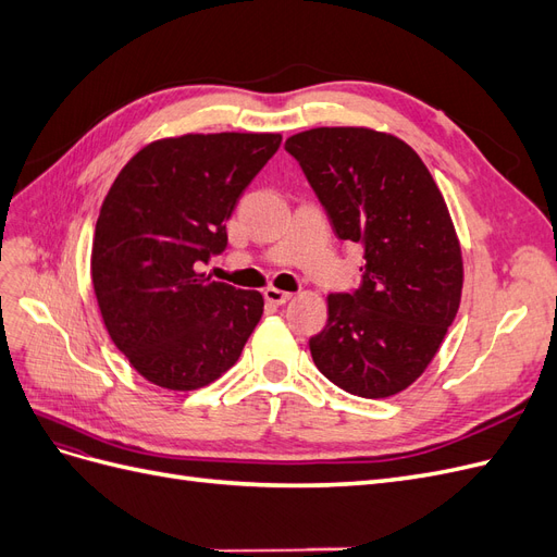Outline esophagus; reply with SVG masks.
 Listing matches in <instances>:
<instances>
[{
	"mask_svg": "<svg viewBox=\"0 0 557 557\" xmlns=\"http://www.w3.org/2000/svg\"><path fill=\"white\" fill-rule=\"evenodd\" d=\"M262 295H264V299H267V305H274V307L285 305V301H288V299L293 297L290 293L278 290V288H267Z\"/></svg>",
	"mask_w": 557,
	"mask_h": 557,
	"instance_id": "obj_1",
	"label": "esophagus"
}]
</instances>
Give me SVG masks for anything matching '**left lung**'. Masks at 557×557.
I'll use <instances>...</instances> for the list:
<instances>
[{
  "label": "left lung",
  "instance_id": "1",
  "mask_svg": "<svg viewBox=\"0 0 557 557\" xmlns=\"http://www.w3.org/2000/svg\"><path fill=\"white\" fill-rule=\"evenodd\" d=\"M285 150L336 237L364 248L362 285L327 297L311 358L350 395H397L425 372L460 309L462 250L444 195L416 150L385 132L315 127Z\"/></svg>",
  "mask_w": 557,
  "mask_h": 557
}]
</instances>
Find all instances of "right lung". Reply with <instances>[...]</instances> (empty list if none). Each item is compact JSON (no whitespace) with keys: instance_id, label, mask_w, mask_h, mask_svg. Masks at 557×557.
<instances>
[{"instance_id":"1","label":"right lung","mask_w":557,"mask_h":557,"mask_svg":"<svg viewBox=\"0 0 557 557\" xmlns=\"http://www.w3.org/2000/svg\"><path fill=\"white\" fill-rule=\"evenodd\" d=\"M281 134H183L144 146L115 176L92 239V288L111 342L166 391H197L239 360L264 299L211 281L225 223Z\"/></svg>"}]
</instances>
